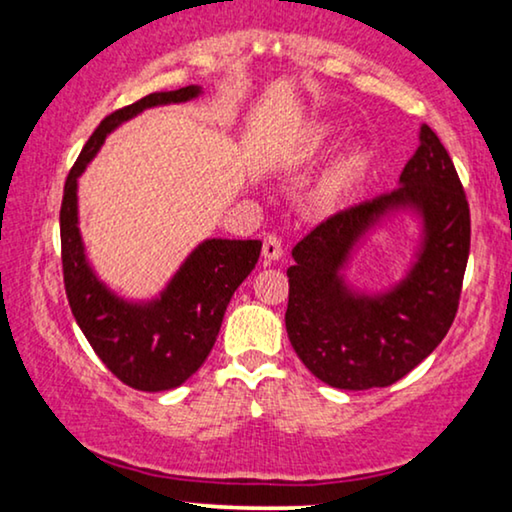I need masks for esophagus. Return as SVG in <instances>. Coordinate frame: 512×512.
Here are the masks:
<instances>
[{"mask_svg":"<svg viewBox=\"0 0 512 512\" xmlns=\"http://www.w3.org/2000/svg\"><path fill=\"white\" fill-rule=\"evenodd\" d=\"M282 254H284L282 240H279L277 235L265 237V240H263V258H265V263L279 261V258H282Z\"/></svg>","mask_w":512,"mask_h":512,"instance_id":"esophagus-1","label":"esophagus"}]
</instances>
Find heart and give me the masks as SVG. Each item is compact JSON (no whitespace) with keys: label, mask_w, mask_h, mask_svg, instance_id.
Returning a JSON list of instances; mask_svg holds the SVG:
<instances>
[{"label":"heart","mask_w":512,"mask_h":512,"mask_svg":"<svg viewBox=\"0 0 512 512\" xmlns=\"http://www.w3.org/2000/svg\"><path fill=\"white\" fill-rule=\"evenodd\" d=\"M333 139H335L333 125H321V128L314 132L307 153H317L321 149H326V146L331 144ZM361 163H363V160H361L359 151H349V153H345V156H340L338 163H335L331 170H328L324 181H321L319 198L324 202H331V200L338 198V195L342 193V188H345L349 181L356 177V172L361 170Z\"/></svg>","instance_id":"obj_1"}]
</instances>
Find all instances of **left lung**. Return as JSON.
Masks as SVG:
<instances>
[{"mask_svg": "<svg viewBox=\"0 0 512 512\" xmlns=\"http://www.w3.org/2000/svg\"><path fill=\"white\" fill-rule=\"evenodd\" d=\"M420 221V247L406 275L370 294L344 270L365 235L389 215ZM471 249V212L452 158L429 125L398 188L333 214L291 256L286 333L298 359L335 389L389 387L419 366L450 331Z\"/></svg>", "mask_w": 512, "mask_h": 512, "instance_id": "obj_1", "label": "left lung"}]
</instances>
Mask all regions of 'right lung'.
I'll use <instances>...</instances> for the list:
<instances>
[{"instance_id":"1","label":"right lung","mask_w":512,"mask_h":512,"mask_svg":"<svg viewBox=\"0 0 512 512\" xmlns=\"http://www.w3.org/2000/svg\"><path fill=\"white\" fill-rule=\"evenodd\" d=\"M200 86L151 93L109 114L83 146L67 174L60 207L65 291L76 324L104 366L139 391H167L184 384L212 352L223 314L261 256V240L200 242L163 291L151 300H125L95 275L79 230V177L109 132L144 109L195 100Z\"/></svg>"}]
</instances>
